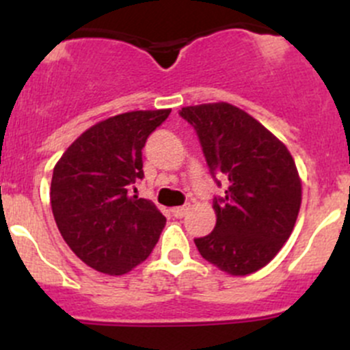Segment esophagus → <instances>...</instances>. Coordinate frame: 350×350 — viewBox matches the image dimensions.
Returning <instances> with one entry per match:
<instances>
[{
  "instance_id": "obj_1",
  "label": "esophagus",
  "mask_w": 350,
  "mask_h": 350,
  "mask_svg": "<svg viewBox=\"0 0 350 350\" xmlns=\"http://www.w3.org/2000/svg\"><path fill=\"white\" fill-rule=\"evenodd\" d=\"M188 210H189V204H185V206H176L172 208V215H174L176 218H183L186 213H188Z\"/></svg>"
}]
</instances>
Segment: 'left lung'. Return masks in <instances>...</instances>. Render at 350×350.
<instances>
[{
    "mask_svg": "<svg viewBox=\"0 0 350 350\" xmlns=\"http://www.w3.org/2000/svg\"><path fill=\"white\" fill-rule=\"evenodd\" d=\"M179 115L195 126L213 178L227 181L224 198L213 201V232L195 239L198 250L232 276L256 273L295 228L301 206L295 159L262 123L230 103L185 107Z\"/></svg>",
    "mask_w": 350,
    "mask_h": 350,
    "instance_id": "8db88e82",
    "label": "left lung"
}]
</instances>
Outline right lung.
Returning <instances> with one entry per match:
<instances>
[{"label":"right lung","mask_w":350,"mask_h":350,"mask_svg":"<svg viewBox=\"0 0 350 350\" xmlns=\"http://www.w3.org/2000/svg\"><path fill=\"white\" fill-rule=\"evenodd\" d=\"M169 113L139 109L109 116L81 133L55 164V224L70 250L100 273L132 271L149 257L164 228L165 217L152 201L130 189L144 178L147 137Z\"/></svg>","instance_id":"add662e5"}]
</instances>
